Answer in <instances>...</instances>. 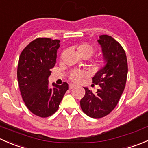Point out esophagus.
<instances>
[{"instance_id":"esophagus-1","label":"esophagus","mask_w":148,"mask_h":148,"mask_svg":"<svg viewBox=\"0 0 148 148\" xmlns=\"http://www.w3.org/2000/svg\"><path fill=\"white\" fill-rule=\"evenodd\" d=\"M76 86H77V85L74 84H70L69 86V89H74Z\"/></svg>"}]
</instances>
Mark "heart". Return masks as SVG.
Instances as JSON below:
<instances>
[{
    "label": "heart",
    "mask_w": 148,
    "mask_h": 148,
    "mask_svg": "<svg viewBox=\"0 0 148 148\" xmlns=\"http://www.w3.org/2000/svg\"><path fill=\"white\" fill-rule=\"evenodd\" d=\"M77 53L80 57H90L95 52V48L92 45L88 44H80L77 47ZM84 77V74L80 71H74L71 73L69 75V79L73 82H79L81 81Z\"/></svg>",
    "instance_id": "1"
}]
</instances>
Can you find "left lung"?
Listing matches in <instances>:
<instances>
[{"label":"left lung","instance_id":"left-lung-1","mask_svg":"<svg viewBox=\"0 0 148 148\" xmlns=\"http://www.w3.org/2000/svg\"><path fill=\"white\" fill-rule=\"evenodd\" d=\"M97 42L102 48L104 66L95 74L93 83L99 85L94 93L87 87L80 101L82 111L92 118L110 114L117 106L125 87L127 61L122 46L110 36L102 35Z\"/></svg>","mask_w":148,"mask_h":148}]
</instances>
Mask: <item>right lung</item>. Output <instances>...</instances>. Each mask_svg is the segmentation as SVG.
Listing matches in <instances>:
<instances>
[{"label": "right lung", "mask_w": 148, "mask_h": 148, "mask_svg": "<svg viewBox=\"0 0 148 148\" xmlns=\"http://www.w3.org/2000/svg\"><path fill=\"white\" fill-rule=\"evenodd\" d=\"M59 40L38 38L31 41L19 57L17 77L22 98L33 114L47 117L57 111L69 85L49 87L51 69L56 64Z\"/></svg>", "instance_id": "obj_1"}]
</instances>
